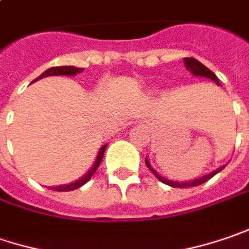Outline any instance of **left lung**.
I'll list each match as a JSON object with an SVG mask.
<instances>
[{"label":"left lung","mask_w":249,"mask_h":249,"mask_svg":"<svg viewBox=\"0 0 249 249\" xmlns=\"http://www.w3.org/2000/svg\"><path fill=\"white\" fill-rule=\"evenodd\" d=\"M184 62H185L187 70L191 71V73H192V75H195V76H203V78L212 79V81L214 82L216 85H219V86H220V82H219V79H217V76H216V75H214L209 68H206L203 64H200L198 60L191 58V57H187V58H184ZM145 163H146V166L149 167V170L156 176V178L159 179V181H161V182L167 184V185H170V187H174V188H188V187H196V185H200V184L206 182L208 179H211L213 176H216L219 171H222L223 168H224V166H222V167H219L217 170L212 171V173L206 174V176H203V177H200V178L194 179V181L178 182V181H171V179H167V178H164V177H161V176H159L156 171L152 168V166H150V163H149V160H147V159H145Z\"/></svg>","instance_id":"1"}]
</instances>
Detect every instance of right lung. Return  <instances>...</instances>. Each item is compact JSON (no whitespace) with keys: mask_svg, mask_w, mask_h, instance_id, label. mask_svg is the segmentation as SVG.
<instances>
[{"mask_svg":"<svg viewBox=\"0 0 249 249\" xmlns=\"http://www.w3.org/2000/svg\"><path fill=\"white\" fill-rule=\"evenodd\" d=\"M83 68H76V67H53V68H49L47 71H44L38 78H36L33 82L38 81V79H41V78H46V76H64V75H67V76H75L76 73H81ZM106 147L107 145H104L100 147V150H99V153H97V157H96V161H94V164L92 166V168L82 177V178L76 179L75 182H71V184H67V185H57V187H50V189H54V191H60V192H67V191H73V189L79 188L82 187L83 184H86L89 179L92 178V176L96 173V170L99 168L100 166V163H102V160H103L104 156V152H106Z\"/></svg>","mask_w":249,"mask_h":249,"instance_id":"obj_1","label":"right lung"}]
</instances>
